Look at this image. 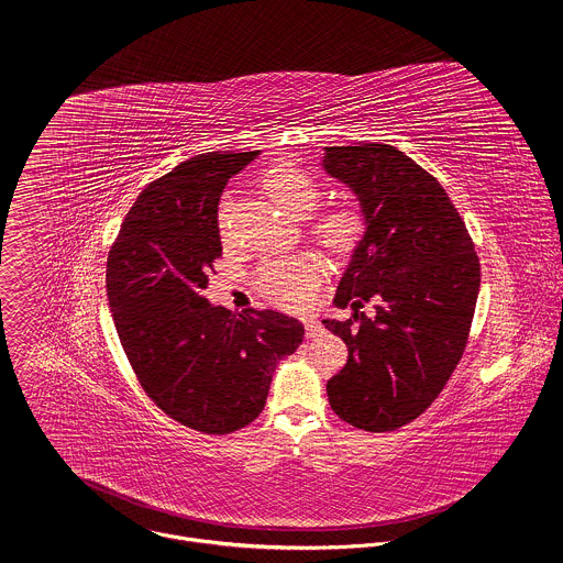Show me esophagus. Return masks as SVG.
Returning a JSON list of instances; mask_svg holds the SVG:
<instances>
[{"label":"esophagus","mask_w":563,"mask_h":563,"mask_svg":"<svg viewBox=\"0 0 563 563\" xmlns=\"http://www.w3.org/2000/svg\"><path fill=\"white\" fill-rule=\"evenodd\" d=\"M302 323H305V334H307V339H316V336L323 334V325H320V320H318L316 316L305 318Z\"/></svg>","instance_id":"1"}]
</instances>
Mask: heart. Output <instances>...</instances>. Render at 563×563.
Wrapping results in <instances>:
<instances>
[{
	"instance_id": "1",
	"label": "heart",
	"mask_w": 563,
	"mask_h": 563,
	"mask_svg": "<svg viewBox=\"0 0 563 563\" xmlns=\"http://www.w3.org/2000/svg\"><path fill=\"white\" fill-rule=\"evenodd\" d=\"M265 191L289 216L305 218L313 211L320 198L318 183L302 169L289 163L269 167L265 174ZM229 200L220 207V227L224 229V211ZM365 213L356 205H339L318 213L311 222V233L325 250L345 256L352 254L365 235ZM323 276V265L311 254H298L283 261H269L256 272V287L272 302L287 309H302L309 305L313 289Z\"/></svg>"
}]
</instances>
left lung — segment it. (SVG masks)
Listing matches in <instances>:
<instances>
[{"label":"left lung","instance_id":"obj_1","mask_svg":"<svg viewBox=\"0 0 563 563\" xmlns=\"http://www.w3.org/2000/svg\"><path fill=\"white\" fill-rule=\"evenodd\" d=\"M323 169L347 185L365 213V235L334 302L354 313L323 320L347 345L328 380L332 410L367 432L421 417L459 365L476 307L481 267L445 189L389 144L325 146ZM374 297L377 316L357 311Z\"/></svg>","mask_w":563,"mask_h":563}]
</instances>
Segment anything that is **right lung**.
I'll list each match as a JSON object with an SVG mask.
<instances>
[{
	"instance_id": "right-lung-1",
	"label": "right lung",
	"mask_w": 563,
	"mask_h": 563,
	"mask_svg": "<svg viewBox=\"0 0 563 563\" xmlns=\"http://www.w3.org/2000/svg\"><path fill=\"white\" fill-rule=\"evenodd\" d=\"M256 155L200 153L151 183L107 261L109 307L140 385L167 417L205 434L250 426L278 361L305 336L302 323L280 311L233 313L205 298L222 256V189Z\"/></svg>"
}]
</instances>
